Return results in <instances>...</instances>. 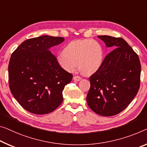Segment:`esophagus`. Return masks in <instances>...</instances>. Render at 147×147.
I'll return each mask as SVG.
<instances>
[{"instance_id":"obj_1","label":"esophagus","mask_w":147,"mask_h":147,"mask_svg":"<svg viewBox=\"0 0 147 147\" xmlns=\"http://www.w3.org/2000/svg\"><path fill=\"white\" fill-rule=\"evenodd\" d=\"M73 79H74V80L76 81H80L81 80V78H80V76H74Z\"/></svg>"}]
</instances>
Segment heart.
<instances>
[{"label": "heart", "mask_w": 147, "mask_h": 147, "mask_svg": "<svg viewBox=\"0 0 147 147\" xmlns=\"http://www.w3.org/2000/svg\"><path fill=\"white\" fill-rule=\"evenodd\" d=\"M58 64L64 70L74 72L78 66L83 74L91 75L102 66L104 50L98 41L91 39L76 40L69 42L64 52L58 54Z\"/></svg>", "instance_id": "obj_1"}]
</instances>
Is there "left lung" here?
I'll return each instance as SVG.
<instances>
[{
	"label": "left lung",
	"mask_w": 147,
	"mask_h": 147,
	"mask_svg": "<svg viewBox=\"0 0 147 147\" xmlns=\"http://www.w3.org/2000/svg\"><path fill=\"white\" fill-rule=\"evenodd\" d=\"M106 46L113 49L102 66L89 78L87 96L90 108L102 116H112L128 107L140 87L141 63L137 54L121 37L98 35Z\"/></svg>",
	"instance_id": "obj_1"
}]
</instances>
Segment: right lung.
<instances>
[{"instance_id":"obj_1","label":"right lung","mask_w":147,"mask_h":147,"mask_svg":"<svg viewBox=\"0 0 147 147\" xmlns=\"http://www.w3.org/2000/svg\"><path fill=\"white\" fill-rule=\"evenodd\" d=\"M64 40V37L40 36L25 40L12 54L8 64L9 87L27 111L47 114L62 102V91L73 75L58 64L49 49Z\"/></svg>"}]
</instances>
